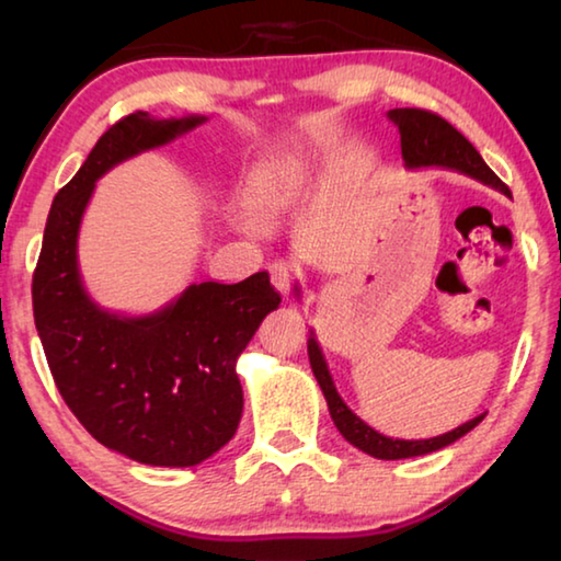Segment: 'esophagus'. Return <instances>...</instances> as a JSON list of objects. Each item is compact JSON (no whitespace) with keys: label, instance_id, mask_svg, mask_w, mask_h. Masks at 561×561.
Returning a JSON list of instances; mask_svg holds the SVG:
<instances>
[{"label":"esophagus","instance_id":"1","mask_svg":"<svg viewBox=\"0 0 561 561\" xmlns=\"http://www.w3.org/2000/svg\"><path fill=\"white\" fill-rule=\"evenodd\" d=\"M270 279H272V287L277 289L282 297H287L289 289H291V282H294V267L289 262H274L270 267Z\"/></svg>","mask_w":561,"mask_h":561}]
</instances>
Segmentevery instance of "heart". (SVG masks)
Here are the masks:
<instances>
[{"label": "heart", "mask_w": 561, "mask_h": 561, "mask_svg": "<svg viewBox=\"0 0 561 561\" xmlns=\"http://www.w3.org/2000/svg\"><path fill=\"white\" fill-rule=\"evenodd\" d=\"M301 175L304 165L297 158L267 160L254 168L242 187V207L247 215L264 220L279 213L291 190L301 183Z\"/></svg>", "instance_id": "obj_1"}]
</instances>
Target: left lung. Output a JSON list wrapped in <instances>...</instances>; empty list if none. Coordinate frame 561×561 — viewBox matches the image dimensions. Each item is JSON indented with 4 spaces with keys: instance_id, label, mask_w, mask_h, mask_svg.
<instances>
[{
    "instance_id": "obj_1",
    "label": "left lung",
    "mask_w": 561,
    "mask_h": 561,
    "mask_svg": "<svg viewBox=\"0 0 561 561\" xmlns=\"http://www.w3.org/2000/svg\"><path fill=\"white\" fill-rule=\"evenodd\" d=\"M388 118L396 123L398 133H401V156H403L405 168L411 170L413 168H450L512 197L510 187L502 183L495 173H492L470 140L465 138L458 128H453L448 121L440 118L438 113L421 111V108H393L388 111ZM307 348H309L311 371H314L317 381L321 386V393L327 398L331 421H334L339 433L344 435L354 448L364 450L366 455H371V458L401 460V458H415V455L435 453L445 448V445L462 438L465 433H470L474 425L485 417V415L472 417V421L458 425L455 431L443 433L438 438H428V440L388 438V435H381L378 431H374L371 425L360 421V417L344 403V398L339 396L334 378L329 374L324 354H321V348L314 339V331H311V336L307 341Z\"/></svg>"
}]
</instances>
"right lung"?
<instances>
[{"instance_id":"1","label":"right lung","mask_w":561,"mask_h":561,"mask_svg":"<svg viewBox=\"0 0 561 561\" xmlns=\"http://www.w3.org/2000/svg\"><path fill=\"white\" fill-rule=\"evenodd\" d=\"M205 121L136 111L103 133L54 197L32 279L34 324L66 405L101 445L156 468H193L232 440L244 405L237 356L282 297L257 272L190 284L153 314H116L83 287L79 230L101 175Z\"/></svg>"}]
</instances>
